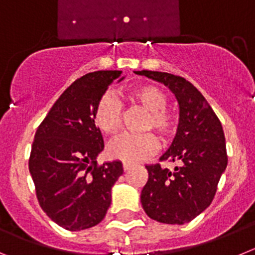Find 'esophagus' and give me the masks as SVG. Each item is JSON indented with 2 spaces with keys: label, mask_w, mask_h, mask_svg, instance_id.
<instances>
[{
  "label": "esophagus",
  "mask_w": 255,
  "mask_h": 255,
  "mask_svg": "<svg viewBox=\"0 0 255 255\" xmlns=\"http://www.w3.org/2000/svg\"><path fill=\"white\" fill-rule=\"evenodd\" d=\"M133 167H134V165L129 164V162H125V164H123V169H125V171H129L130 169H133Z\"/></svg>",
  "instance_id": "esophagus-1"
}]
</instances>
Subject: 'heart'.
Wrapping results in <instances>:
<instances>
[{"instance_id":"b5f03b06","label":"heart","mask_w":255,"mask_h":255,"mask_svg":"<svg viewBox=\"0 0 255 255\" xmlns=\"http://www.w3.org/2000/svg\"><path fill=\"white\" fill-rule=\"evenodd\" d=\"M127 98L142 109L147 111L144 129H153L161 137L170 136L175 128V117L167 111V96L155 85H141L132 89ZM123 105L112 94H105L98 102L94 111V122L105 134H116L122 125ZM157 148V139L151 133L125 134L112 142L109 155L114 159L129 164H137L147 159Z\"/></svg>"}]
</instances>
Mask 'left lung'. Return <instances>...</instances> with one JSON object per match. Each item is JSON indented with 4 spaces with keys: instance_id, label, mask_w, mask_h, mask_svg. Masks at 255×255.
<instances>
[{
    "instance_id": "left-lung-1",
    "label": "left lung",
    "mask_w": 255,
    "mask_h": 255,
    "mask_svg": "<svg viewBox=\"0 0 255 255\" xmlns=\"http://www.w3.org/2000/svg\"><path fill=\"white\" fill-rule=\"evenodd\" d=\"M137 73L164 84L179 105L176 134L161 156L178 166L170 171L159 164L146 165L148 180L141 192L142 207L155 221L187 224L211 205L226 170L224 129L205 96L189 81L159 71Z\"/></svg>"
}]
</instances>
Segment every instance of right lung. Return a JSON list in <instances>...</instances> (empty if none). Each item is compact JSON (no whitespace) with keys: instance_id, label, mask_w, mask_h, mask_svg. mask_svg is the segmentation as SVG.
I'll return each mask as SVG.
<instances>
[{"instance_id":"obj_1","label":"right lung","mask_w":255,"mask_h":255,"mask_svg":"<svg viewBox=\"0 0 255 255\" xmlns=\"http://www.w3.org/2000/svg\"><path fill=\"white\" fill-rule=\"evenodd\" d=\"M122 71H95L80 77L58 98L36 129L29 171L39 205L61 228L80 231L103 221L112 188L123 174L119 160L98 166L104 150L94 111Z\"/></svg>"}]
</instances>
